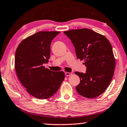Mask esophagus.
Here are the masks:
<instances>
[{"label":"esophagus","instance_id":"34e87169","mask_svg":"<svg viewBox=\"0 0 127 127\" xmlns=\"http://www.w3.org/2000/svg\"><path fill=\"white\" fill-rule=\"evenodd\" d=\"M72 73L71 72H67L65 73V75L66 76H69L72 75Z\"/></svg>","mask_w":127,"mask_h":127}]
</instances>
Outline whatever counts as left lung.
Wrapping results in <instances>:
<instances>
[{
	"label": "left lung",
	"mask_w": 127,
	"mask_h": 127,
	"mask_svg": "<svg viewBox=\"0 0 127 127\" xmlns=\"http://www.w3.org/2000/svg\"><path fill=\"white\" fill-rule=\"evenodd\" d=\"M73 43L77 59L84 60L86 73L75 72L80 82L76 87L78 94L87 98L102 94L112 80L116 62L107 37L87 28L64 31Z\"/></svg>",
	"instance_id": "1"
}]
</instances>
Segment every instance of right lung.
<instances>
[{
  "mask_svg": "<svg viewBox=\"0 0 127 127\" xmlns=\"http://www.w3.org/2000/svg\"><path fill=\"white\" fill-rule=\"evenodd\" d=\"M59 31H40L20 42L15 52V68L27 91L39 99L50 98L65 78L63 71H52L43 64L50 56L51 43Z\"/></svg>",
  "mask_w": 127,
  "mask_h": 127,
  "instance_id": "add662e5",
  "label": "right lung"
}]
</instances>
